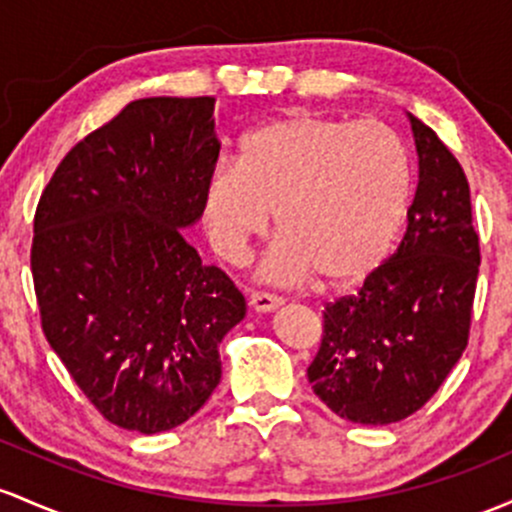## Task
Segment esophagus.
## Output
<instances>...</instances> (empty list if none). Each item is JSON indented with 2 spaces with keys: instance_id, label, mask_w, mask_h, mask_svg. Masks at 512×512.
<instances>
[{
  "instance_id": "obj_1",
  "label": "esophagus",
  "mask_w": 512,
  "mask_h": 512,
  "mask_svg": "<svg viewBox=\"0 0 512 512\" xmlns=\"http://www.w3.org/2000/svg\"><path fill=\"white\" fill-rule=\"evenodd\" d=\"M282 306V299L269 294H250V308L255 313H272Z\"/></svg>"
}]
</instances>
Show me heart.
<instances>
[{
  "label": "heart",
  "instance_id": "1",
  "mask_svg": "<svg viewBox=\"0 0 512 512\" xmlns=\"http://www.w3.org/2000/svg\"><path fill=\"white\" fill-rule=\"evenodd\" d=\"M413 167L406 143L379 121H342L291 111L240 143V162L221 157L204 179L201 228L213 250L240 265L269 226L282 238L260 277L333 289L367 282L384 267L406 226Z\"/></svg>",
  "mask_w": 512,
  "mask_h": 512
}]
</instances>
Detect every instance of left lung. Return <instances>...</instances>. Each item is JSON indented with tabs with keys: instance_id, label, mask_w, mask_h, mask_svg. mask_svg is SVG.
Returning a JSON list of instances; mask_svg holds the SVG:
<instances>
[{
	"instance_id": "8db88e82",
	"label": "left lung",
	"mask_w": 512,
	"mask_h": 512,
	"mask_svg": "<svg viewBox=\"0 0 512 512\" xmlns=\"http://www.w3.org/2000/svg\"><path fill=\"white\" fill-rule=\"evenodd\" d=\"M418 189L398 250L323 313L308 367L313 393L340 418L389 425L420 411L462 357L479 277V235L462 165L408 114Z\"/></svg>"
}]
</instances>
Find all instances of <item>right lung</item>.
Returning <instances> with one entry per match:
<instances>
[{
  "label": "right lung",
  "mask_w": 512,
  "mask_h": 512,
  "mask_svg": "<svg viewBox=\"0 0 512 512\" xmlns=\"http://www.w3.org/2000/svg\"><path fill=\"white\" fill-rule=\"evenodd\" d=\"M213 97H150L63 157L33 221L43 333L119 428L187 423L221 381L218 345L245 299L182 230L218 160Z\"/></svg>",
  "instance_id": "right-lung-1"
}]
</instances>
